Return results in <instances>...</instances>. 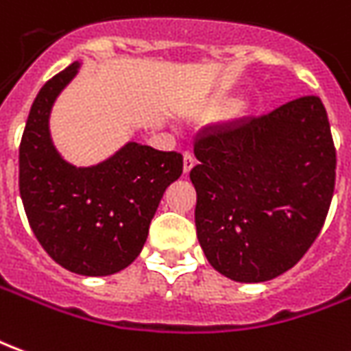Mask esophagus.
Wrapping results in <instances>:
<instances>
[{
  "instance_id": "obj_1",
  "label": "esophagus",
  "mask_w": 351,
  "mask_h": 351,
  "mask_svg": "<svg viewBox=\"0 0 351 351\" xmlns=\"http://www.w3.org/2000/svg\"><path fill=\"white\" fill-rule=\"evenodd\" d=\"M193 166H195V156H193L191 151H185V153H183V171L189 173Z\"/></svg>"
}]
</instances>
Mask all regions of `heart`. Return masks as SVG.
<instances>
[{"mask_svg": "<svg viewBox=\"0 0 351 351\" xmlns=\"http://www.w3.org/2000/svg\"><path fill=\"white\" fill-rule=\"evenodd\" d=\"M217 106H219V104H217Z\"/></svg>", "mask_w": 351, "mask_h": 351, "instance_id": "b5f03b06", "label": "heart"}]
</instances>
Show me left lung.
Wrapping results in <instances>:
<instances>
[{"instance_id":"1","label":"left lung","mask_w":351,"mask_h":351,"mask_svg":"<svg viewBox=\"0 0 351 351\" xmlns=\"http://www.w3.org/2000/svg\"><path fill=\"white\" fill-rule=\"evenodd\" d=\"M196 236L217 272L259 283L293 268L319 234L335 191L337 151L317 96L202 132Z\"/></svg>"}]
</instances>
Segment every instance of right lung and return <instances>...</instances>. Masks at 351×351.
<instances>
[{"label": "right lung", "instance_id": "obj_1", "mask_svg": "<svg viewBox=\"0 0 351 351\" xmlns=\"http://www.w3.org/2000/svg\"><path fill=\"white\" fill-rule=\"evenodd\" d=\"M79 62L43 84L29 109L19 151V187L34 234L69 272L109 276L140 255L164 191L183 156L128 141L108 160L77 168L54 149L49 117Z\"/></svg>", "mask_w": 351, "mask_h": 351}]
</instances>
